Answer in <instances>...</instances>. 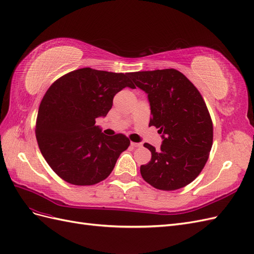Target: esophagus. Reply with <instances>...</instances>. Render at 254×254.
Instances as JSON below:
<instances>
[{
	"mask_svg": "<svg viewBox=\"0 0 254 254\" xmlns=\"http://www.w3.org/2000/svg\"><path fill=\"white\" fill-rule=\"evenodd\" d=\"M131 146L132 147H134V148H140L141 146H142V143H140V142H131Z\"/></svg>",
	"mask_w": 254,
	"mask_h": 254,
	"instance_id": "obj_1",
	"label": "esophagus"
}]
</instances>
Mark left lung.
Here are the masks:
<instances>
[{
    "instance_id": "obj_1",
    "label": "left lung",
    "mask_w": 254,
    "mask_h": 254,
    "mask_svg": "<svg viewBox=\"0 0 254 254\" xmlns=\"http://www.w3.org/2000/svg\"><path fill=\"white\" fill-rule=\"evenodd\" d=\"M137 87L148 93L154 126L163 134L159 150L144 143L151 161L140 166L142 179L161 190H176L197 178L213 146V122L199 90L176 69L131 72Z\"/></svg>"
}]
</instances>
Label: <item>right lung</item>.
Returning <instances> with one entry per match:
<instances>
[{
  "instance_id": "obj_1",
  "label": "right lung",
  "mask_w": 254,
  "mask_h": 254,
  "mask_svg": "<svg viewBox=\"0 0 254 254\" xmlns=\"http://www.w3.org/2000/svg\"><path fill=\"white\" fill-rule=\"evenodd\" d=\"M125 87L135 88L129 73L82 68L57 78L43 96L36 139L50 167L67 183L88 186L105 180L128 148L126 135L106 136L95 126Z\"/></svg>"
}]
</instances>
